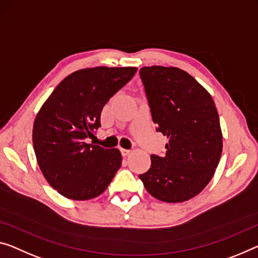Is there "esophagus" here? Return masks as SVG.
I'll use <instances>...</instances> for the list:
<instances>
[{
  "label": "esophagus",
  "mask_w": 258,
  "mask_h": 258,
  "mask_svg": "<svg viewBox=\"0 0 258 258\" xmlns=\"http://www.w3.org/2000/svg\"><path fill=\"white\" fill-rule=\"evenodd\" d=\"M121 153L123 157H129L130 154H132V151H129V150H124V149H121Z\"/></svg>",
  "instance_id": "esophagus-1"
}]
</instances>
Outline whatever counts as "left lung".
Here are the masks:
<instances>
[{
	"mask_svg": "<svg viewBox=\"0 0 258 258\" xmlns=\"http://www.w3.org/2000/svg\"><path fill=\"white\" fill-rule=\"evenodd\" d=\"M140 73L157 132L168 140L165 157L151 156V168L140 179L157 200L188 201L211 181L223 151L215 101L180 68L143 67Z\"/></svg>",
	"mask_w": 258,
	"mask_h": 258,
	"instance_id": "8db88e82",
	"label": "left lung"
}]
</instances>
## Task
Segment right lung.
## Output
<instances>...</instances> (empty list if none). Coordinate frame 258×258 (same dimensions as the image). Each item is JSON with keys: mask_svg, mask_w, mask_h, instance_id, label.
<instances>
[{"mask_svg": "<svg viewBox=\"0 0 258 258\" xmlns=\"http://www.w3.org/2000/svg\"><path fill=\"white\" fill-rule=\"evenodd\" d=\"M135 67L75 71L43 102L33 124V148L47 182L69 200L101 195L121 167L117 149L88 144L104 106L136 74Z\"/></svg>", "mask_w": 258, "mask_h": 258, "instance_id": "1", "label": "right lung"}]
</instances>
